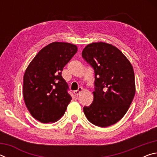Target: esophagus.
Segmentation results:
<instances>
[{
    "label": "esophagus",
    "mask_w": 157,
    "mask_h": 157,
    "mask_svg": "<svg viewBox=\"0 0 157 157\" xmlns=\"http://www.w3.org/2000/svg\"><path fill=\"white\" fill-rule=\"evenodd\" d=\"M83 91V89L82 88V87H79V88L78 89V90H76V91H74L73 93H74V94H75V95H79V94H80V93Z\"/></svg>",
    "instance_id": "esophagus-1"
}]
</instances>
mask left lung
I'll list each match as a JSON object with an SVG mask.
<instances>
[{"label":"left lung","mask_w":157,"mask_h":157,"mask_svg":"<svg viewBox=\"0 0 157 157\" xmlns=\"http://www.w3.org/2000/svg\"><path fill=\"white\" fill-rule=\"evenodd\" d=\"M82 57L94 69L95 91L91 105L84 107L92 124L107 127L125 115L136 93L132 63L113 45L97 42L88 44Z\"/></svg>","instance_id":"1"}]
</instances>
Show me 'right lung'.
<instances>
[{
	"mask_svg": "<svg viewBox=\"0 0 157 157\" xmlns=\"http://www.w3.org/2000/svg\"><path fill=\"white\" fill-rule=\"evenodd\" d=\"M78 51L75 45L52 42L31 61L23 76V98L32 116L43 123L62 118L72 98L63 68Z\"/></svg>",
	"mask_w": 157,
	"mask_h": 157,
	"instance_id": "1",
	"label": "right lung"
}]
</instances>
